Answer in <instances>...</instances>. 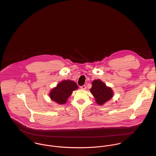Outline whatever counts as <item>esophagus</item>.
<instances>
[{
	"label": "esophagus",
	"instance_id": "34e87169",
	"mask_svg": "<svg viewBox=\"0 0 156 156\" xmlns=\"http://www.w3.org/2000/svg\"><path fill=\"white\" fill-rule=\"evenodd\" d=\"M80 89H83V90H85V89H87V86H86V85L81 86V87H80Z\"/></svg>",
	"mask_w": 156,
	"mask_h": 156
}]
</instances>
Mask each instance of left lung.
Here are the masks:
<instances>
[{"instance_id":"8db88e82","label":"left lung","mask_w":156,"mask_h":156,"mask_svg":"<svg viewBox=\"0 0 156 156\" xmlns=\"http://www.w3.org/2000/svg\"><path fill=\"white\" fill-rule=\"evenodd\" d=\"M92 85L90 92L98 105H102L112 97L113 91L111 88L106 87L100 80H95L92 82Z\"/></svg>"}]
</instances>
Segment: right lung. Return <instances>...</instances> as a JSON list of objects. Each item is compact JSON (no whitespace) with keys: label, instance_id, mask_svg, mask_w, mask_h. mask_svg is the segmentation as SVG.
<instances>
[{"label":"right lung","instance_id":"add662e5","mask_svg":"<svg viewBox=\"0 0 156 156\" xmlns=\"http://www.w3.org/2000/svg\"><path fill=\"white\" fill-rule=\"evenodd\" d=\"M78 88L77 84L69 80H64L58 84L49 94L50 98L60 105L65 104L74 90Z\"/></svg>","mask_w":156,"mask_h":156}]
</instances>
